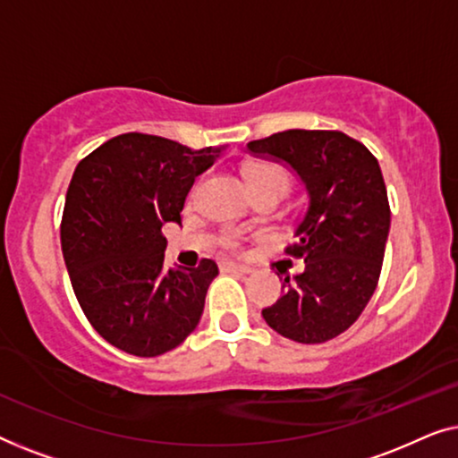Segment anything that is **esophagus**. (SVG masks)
<instances>
[{"label": "esophagus", "mask_w": 458, "mask_h": 458, "mask_svg": "<svg viewBox=\"0 0 458 458\" xmlns=\"http://www.w3.org/2000/svg\"><path fill=\"white\" fill-rule=\"evenodd\" d=\"M223 268H225V271H229V273H240V275H246V273L252 271L250 267L237 265V262H223Z\"/></svg>", "instance_id": "esophagus-1"}]
</instances>
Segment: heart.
<instances>
[{
  "label": "heart",
  "mask_w": 458,
  "mask_h": 458,
  "mask_svg": "<svg viewBox=\"0 0 458 458\" xmlns=\"http://www.w3.org/2000/svg\"><path fill=\"white\" fill-rule=\"evenodd\" d=\"M246 179L250 187H259L267 183H279L285 187V174L281 168L271 165H252L246 168Z\"/></svg>",
  "instance_id": "1"
}]
</instances>
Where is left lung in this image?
<instances>
[{"instance_id": "8db88e82", "label": "left lung", "mask_w": 458, "mask_h": 458, "mask_svg": "<svg viewBox=\"0 0 458 458\" xmlns=\"http://www.w3.org/2000/svg\"><path fill=\"white\" fill-rule=\"evenodd\" d=\"M248 154L279 162L302 181L309 208L287 252L304 271L285 275L284 296L262 310L267 325L300 344L340 335L377 287L390 204L379 162L340 131L290 129L250 141Z\"/></svg>"}]
</instances>
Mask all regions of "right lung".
Listing matches in <instances>:
<instances>
[{"label":"right lung","instance_id":"add662e5","mask_svg":"<svg viewBox=\"0 0 458 458\" xmlns=\"http://www.w3.org/2000/svg\"><path fill=\"white\" fill-rule=\"evenodd\" d=\"M223 149L124 133L74 168L62 215V254L85 317L123 352L160 356L198 327L218 267L204 259L193 268H166L162 225L181 223L193 181Z\"/></svg>","mask_w":458,"mask_h":458}]
</instances>
